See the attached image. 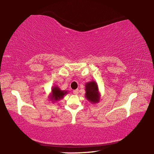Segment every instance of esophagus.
<instances>
[{
    "label": "esophagus",
    "instance_id": "obj_1",
    "mask_svg": "<svg viewBox=\"0 0 154 154\" xmlns=\"http://www.w3.org/2000/svg\"><path fill=\"white\" fill-rule=\"evenodd\" d=\"M73 93L74 94H77L78 93H79V90H78V89L73 90Z\"/></svg>",
    "mask_w": 154,
    "mask_h": 154
}]
</instances>
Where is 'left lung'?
<instances>
[{"mask_svg": "<svg viewBox=\"0 0 154 154\" xmlns=\"http://www.w3.org/2000/svg\"><path fill=\"white\" fill-rule=\"evenodd\" d=\"M85 98L91 103L96 104L100 101V93L98 85L94 81H91L85 84Z\"/></svg>", "mask_w": 154, "mask_h": 154, "instance_id": "1", "label": "left lung"}]
</instances>
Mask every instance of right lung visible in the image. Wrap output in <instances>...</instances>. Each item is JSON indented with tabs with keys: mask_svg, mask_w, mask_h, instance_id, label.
I'll return each instance as SVG.
<instances>
[{
	"mask_svg": "<svg viewBox=\"0 0 154 154\" xmlns=\"http://www.w3.org/2000/svg\"><path fill=\"white\" fill-rule=\"evenodd\" d=\"M67 93V91H62L57 85H54L51 88V91L50 95H49V99L52 103H56L63 99V97Z\"/></svg>",
	"mask_w": 154,
	"mask_h": 154,
	"instance_id": "right-lung-1",
	"label": "right lung"
}]
</instances>
